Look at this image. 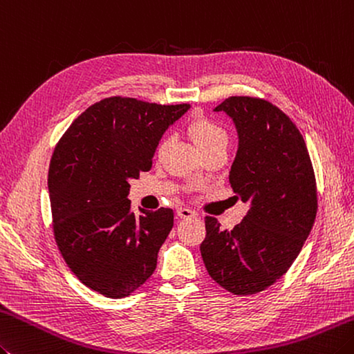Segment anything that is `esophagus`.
Returning <instances> with one entry per match:
<instances>
[{
    "label": "esophagus",
    "instance_id": "obj_1",
    "mask_svg": "<svg viewBox=\"0 0 354 354\" xmlns=\"http://www.w3.org/2000/svg\"><path fill=\"white\" fill-rule=\"evenodd\" d=\"M176 213H178V216L183 218V219H190V218L196 216V213L190 210V209H187V207H179Z\"/></svg>",
    "mask_w": 354,
    "mask_h": 354
}]
</instances>
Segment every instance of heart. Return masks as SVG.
I'll return each mask as SVG.
<instances>
[{
    "label": "heart",
    "mask_w": 354,
    "mask_h": 354,
    "mask_svg": "<svg viewBox=\"0 0 354 354\" xmlns=\"http://www.w3.org/2000/svg\"><path fill=\"white\" fill-rule=\"evenodd\" d=\"M185 131L203 153H207L209 150H213L216 147H223V145L227 144L225 130L221 127L216 121H213L204 115L193 116L192 120L187 122ZM167 140L159 142L156 149V156H161L164 153V150L167 149Z\"/></svg>",
    "instance_id": "b5f03b06"
}]
</instances>
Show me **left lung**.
Here are the masks:
<instances>
[{
	"label": "left lung",
	"mask_w": 354,
	"mask_h": 354,
	"mask_svg": "<svg viewBox=\"0 0 354 354\" xmlns=\"http://www.w3.org/2000/svg\"><path fill=\"white\" fill-rule=\"evenodd\" d=\"M232 118L239 145L230 184L250 205L233 230L205 216L201 256L227 292L259 293L281 279L308 238L317 212L315 170L301 131L272 102L230 96L214 109Z\"/></svg>",
	"instance_id": "left-lung-1"
}]
</instances>
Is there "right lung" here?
<instances>
[{"mask_svg":"<svg viewBox=\"0 0 354 354\" xmlns=\"http://www.w3.org/2000/svg\"><path fill=\"white\" fill-rule=\"evenodd\" d=\"M189 107L104 98L76 118L53 150L47 184L55 241L76 278L100 295L121 299L155 272L173 210L140 209L135 216L129 183L151 169L164 131Z\"/></svg>","mask_w":354,"mask_h":354,"instance_id":"obj_1","label":"right lung"}]
</instances>
